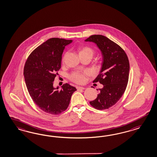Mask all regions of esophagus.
I'll use <instances>...</instances> for the list:
<instances>
[{"mask_svg": "<svg viewBox=\"0 0 157 157\" xmlns=\"http://www.w3.org/2000/svg\"><path fill=\"white\" fill-rule=\"evenodd\" d=\"M76 89L78 90H84L85 89V87H81V86H77L76 87Z\"/></svg>", "mask_w": 157, "mask_h": 157, "instance_id": "obj_1", "label": "esophagus"}]
</instances>
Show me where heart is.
<instances>
[{"instance_id":"obj_1","label":"heart","mask_w":157,"mask_h":157,"mask_svg":"<svg viewBox=\"0 0 157 157\" xmlns=\"http://www.w3.org/2000/svg\"><path fill=\"white\" fill-rule=\"evenodd\" d=\"M79 51L80 56H89L93 57L95 51L93 48L87 46H83L79 48ZM65 57V56H64ZM87 74V72L82 73L80 72H74L70 76V78L71 81L76 83H82L85 81V74Z\"/></svg>"}]
</instances>
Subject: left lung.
I'll use <instances>...</instances> for the list:
<instances>
[{"label": "left lung", "instance_id": "1", "mask_svg": "<svg viewBox=\"0 0 157 157\" xmlns=\"http://www.w3.org/2000/svg\"><path fill=\"white\" fill-rule=\"evenodd\" d=\"M85 41L95 43L103 60L100 74L93 81L99 82L103 87L98 89L97 98L90 104L97 109H107L117 102L126 89L129 71L128 59L119 45L104 36L92 35Z\"/></svg>", "mask_w": 157, "mask_h": 157}]
</instances>
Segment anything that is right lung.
Here are the masks:
<instances>
[{
    "instance_id": "add662e5",
    "label": "right lung",
    "mask_w": 157,
    "mask_h": 157,
    "mask_svg": "<svg viewBox=\"0 0 157 157\" xmlns=\"http://www.w3.org/2000/svg\"><path fill=\"white\" fill-rule=\"evenodd\" d=\"M72 40L51 38L36 48L29 56L24 75L29 93L40 109L49 114H60L68 108L76 88L68 83L61 90L53 81L61 68L62 54Z\"/></svg>"
}]
</instances>
